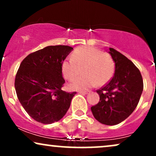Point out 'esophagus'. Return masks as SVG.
<instances>
[{"label": "esophagus", "instance_id": "1", "mask_svg": "<svg viewBox=\"0 0 156 156\" xmlns=\"http://www.w3.org/2000/svg\"><path fill=\"white\" fill-rule=\"evenodd\" d=\"M80 94H89V92H90V91H79L78 92Z\"/></svg>", "mask_w": 156, "mask_h": 156}]
</instances>
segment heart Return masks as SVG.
Here are the masks:
<instances>
[{
    "label": "heart",
    "mask_w": 156,
    "mask_h": 156,
    "mask_svg": "<svg viewBox=\"0 0 156 156\" xmlns=\"http://www.w3.org/2000/svg\"><path fill=\"white\" fill-rule=\"evenodd\" d=\"M73 58L64 60L62 65L63 76L72 80L82 73L83 76L77 78L68 85L71 90H85L97 83L103 86L112 78L115 64L109 53L92 46H83L75 50Z\"/></svg>",
    "instance_id": "heart-1"
}]
</instances>
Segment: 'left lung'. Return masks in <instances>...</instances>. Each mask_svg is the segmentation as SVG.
I'll return each mask as SVG.
<instances>
[{
	"label": "left lung",
	"instance_id": "1",
	"mask_svg": "<svg viewBox=\"0 0 156 156\" xmlns=\"http://www.w3.org/2000/svg\"><path fill=\"white\" fill-rule=\"evenodd\" d=\"M108 53L115 63V72L112 79L97 91L100 101L91 110L102 124L114 125L135 110L144 86L140 71L131 61L114 48H109Z\"/></svg>",
	"mask_w": 156,
	"mask_h": 156
}]
</instances>
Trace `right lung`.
I'll use <instances>...</instances> for the list:
<instances>
[{
    "label": "right lung",
    "mask_w": 156,
    "mask_h": 156,
    "mask_svg": "<svg viewBox=\"0 0 156 156\" xmlns=\"http://www.w3.org/2000/svg\"><path fill=\"white\" fill-rule=\"evenodd\" d=\"M73 50L67 45L48 46L34 52L21 62L15 87L20 103L28 115L43 124L60 120L76 92L62 90L65 80L62 65Z\"/></svg>",
    "instance_id": "obj_1"
}]
</instances>
